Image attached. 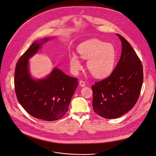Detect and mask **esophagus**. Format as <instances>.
Listing matches in <instances>:
<instances>
[{"label": "esophagus", "instance_id": "34e87169", "mask_svg": "<svg viewBox=\"0 0 156 156\" xmlns=\"http://www.w3.org/2000/svg\"><path fill=\"white\" fill-rule=\"evenodd\" d=\"M79 84H80V86H81V87H84L86 86V84H85V82L83 80H80V82H79Z\"/></svg>", "mask_w": 156, "mask_h": 156}]
</instances>
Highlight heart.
Here are the masks:
<instances>
[{"label":"heart","mask_w":156,"mask_h":156,"mask_svg":"<svg viewBox=\"0 0 156 156\" xmlns=\"http://www.w3.org/2000/svg\"><path fill=\"white\" fill-rule=\"evenodd\" d=\"M77 51L81 59L88 60L87 69L94 77L103 78L112 73L116 58V49L112 44L90 39L79 44ZM69 62L73 72L81 69V62L76 55H70Z\"/></svg>","instance_id":"obj_1"}]
</instances>
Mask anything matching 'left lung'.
I'll use <instances>...</instances> for the list:
<instances>
[{
    "instance_id": "left-lung-1",
    "label": "left lung",
    "mask_w": 156,
    "mask_h": 156,
    "mask_svg": "<svg viewBox=\"0 0 156 156\" xmlns=\"http://www.w3.org/2000/svg\"><path fill=\"white\" fill-rule=\"evenodd\" d=\"M117 35L122 46L118 64L108 77L92 86L94 111L107 119L119 118L134 107L143 81L140 58L127 40Z\"/></svg>"
}]
</instances>
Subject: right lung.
Here are the masks:
<instances>
[{"label":"right lung","mask_w":156,"mask_h":156,"mask_svg":"<svg viewBox=\"0 0 156 156\" xmlns=\"http://www.w3.org/2000/svg\"><path fill=\"white\" fill-rule=\"evenodd\" d=\"M48 40L35 41L20 57L15 68L14 83L17 99L23 108L34 118L52 121L61 119L67 112L78 81L58 68L44 79L31 78L28 59Z\"/></svg>","instance_id":"1"}]
</instances>
